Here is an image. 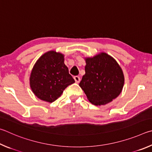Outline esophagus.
<instances>
[{
    "label": "esophagus",
    "instance_id": "obj_1",
    "mask_svg": "<svg viewBox=\"0 0 152 152\" xmlns=\"http://www.w3.org/2000/svg\"><path fill=\"white\" fill-rule=\"evenodd\" d=\"M74 79H75V81L76 83H79V82H80V81H81V79L79 76H75Z\"/></svg>",
    "mask_w": 152,
    "mask_h": 152
}]
</instances>
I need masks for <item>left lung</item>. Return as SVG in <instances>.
<instances>
[{"label":"left lung","mask_w":152,"mask_h":152,"mask_svg":"<svg viewBox=\"0 0 152 152\" xmlns=\"http://www.w3.org/2000/svg\"><path fill=\"white\" fill-rule=\"evenodd\" d=\"M86 74L79 86L95 105L111 102L121 94L124 84L123 71L117 61L105 53L86 59Z\"/></svg>","instance_id":"1"}]
</instances>
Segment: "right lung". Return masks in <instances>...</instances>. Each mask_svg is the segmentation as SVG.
I'll list each match as a JSON object with an SVG mask.
<instances>
[{"mask_svg": "<svg viewBox=\"0 0 152 152\" xmlns=\"http://www.w3.org/2000/svg\"><path fill=\"white\" fill-rule=\"evenodd\" d=\"M75 83L64 63V56L49 51L40 57L32 70L30 86L40 99L52 103L63 94L66 87Z\"/></svg>", "mask_w": 152, "mask_h": 152, "instance_id": "obj_1", "label": "right lung"}]
</instances>
